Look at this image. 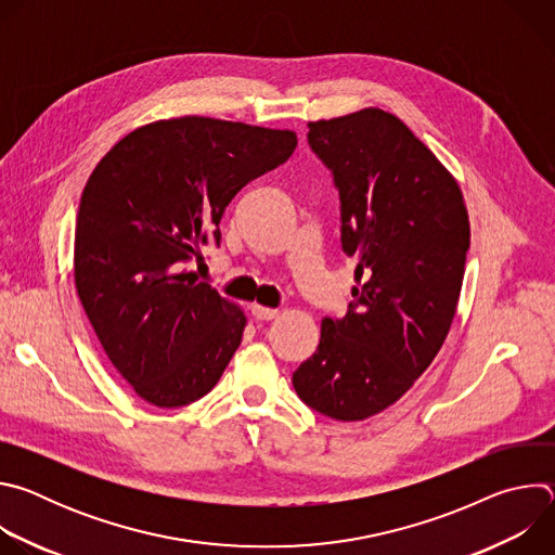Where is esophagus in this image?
Masks as SVG:
<instances>
[{
    "mask_svg": "<svg viewBox=\"0 0 555 555\" xmlns=\"http://www.w3.org/2000/svg\"><path fill=\"white\" fill-rule=\"evenodd\" d=\"M250 311L257 321H274L279 315V309H270V307H261V305H253Z\"/></svg>",
    "mask_w": 555,
    "mask_h": 555,
    "instance_id": "obj_1",
    "label": "esophagus"
}]
</instances>
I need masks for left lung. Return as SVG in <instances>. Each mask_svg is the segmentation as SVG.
<instances>
[{"label":"left lung","instance_id":"1","mask_svg":"<svg viewBox=\"0 0 555 555\" xmlns=\"http://www.w3.org/2000/svg\"><path fill=\"white\" fill-rule=\"evenodd\" d=\"M307 142L340 195V244L358 259L345 319H325L292 375L298 398L338 422L398 402L439 353L456 311L469 221L435 153L377 107L309 122Z\"/></svg>","mask_w":555,"mask_h":555}]
</instances>
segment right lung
I'll return each instance as SVG.
<instances>
[{
  "label": "right lung",
  "mask_w": 555,
  "mask_h": 555,
  "mask_svg": "<svg viewBox=\"0 0 555 555\" xmlns=\"http://www.w3.org/2000/svg\"><path fill=\"white\" fill-rule=\"evenodd\" d=\"M296 133L204 116L127 133L92 171L76 215L74 283L118 373L160 409L219 382L246 315L186 266L215 240L225 206L283 165Z\"/></svg>",
  "instance_id": "1"
}]
</instances>
